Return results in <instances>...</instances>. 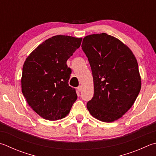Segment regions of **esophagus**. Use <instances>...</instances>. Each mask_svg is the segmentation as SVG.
<instances>
[{"label":"esophagus","mask_w":156,"mask_h":156,"mask_svg":"<svg viewBox=\"0 0 156 156\" xmlns=\"http://www.w3.org/2000/svg\"><path fill=\"white\" fill-rule=\"evenodd\" d=\"M77 89H78V90L79 92H81L82 91V90H83V87H82V86H78V88H77Z\"/></svg>","instance_id":"1"}]
</instances>
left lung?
<instances>
[{
	"label": "left lung",
	"instance_id": "left-lung-1",
	"mask_svg": "<svg viewBox=\"0 0 156 156\" xmlns=\"http://www.w3.org/2000/svg\"><path fill=\"white\" fill-rule=\"evenodd\" d=\"M82 49L89 60L94 84L88 110L104 122L119 119L132 106L140 90L136 58L120 40L104 33L86 36Z\"/></svg>",
	"mask_w": 156,
	"mask_h": 156
}]
</instances>
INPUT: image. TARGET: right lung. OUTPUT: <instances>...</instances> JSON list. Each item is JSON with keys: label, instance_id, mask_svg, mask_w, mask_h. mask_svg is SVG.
<instances>
[{"label": "right lung", "instance_id": "obj_1", "mask_svg": "<svg viewBox=\"0 0 156 156\" xmlns=\"http://www.w3.org/2000/svg\"><path fill=\"white\" fill-rule=\"evenodd\" d=\"M82 38L56 35L37 47L25 61L22 92L27 103L45 119H61L69 114L77 100L69 86L72 70L67 61L80 46Z\"/></svg>", "mask_w": 156, "mask_h": 156}]
</instances>
